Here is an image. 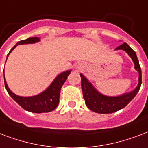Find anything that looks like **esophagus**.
<instances>
[{
  "label": "esophagus",
  "mask_w": 148,
  "mask_h": 148,
  "mask_svg": "<svg viewBox=\"0 0 148 148\" xmlns=\"http://www.w3.org/2000/svg\"><path fill=\"white\" fill-rule=\"evenodd\" d=\"M83 66H84V65H82V64H81V65H78L76 68H77V69H82Z\"/></svg>",
  "instance_id": "1"
}]
</instances>
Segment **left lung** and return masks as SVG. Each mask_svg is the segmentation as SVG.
Here are the masks:
<instances>
[{"instance_id": "left-lung-1", "label": "left lung", "mask_w": 148, "mask_h": 148, "mask_svg": "<svg viewBox=\"0 0 148 148\" xmlns=\"http://www.w3.org/2000/svg\"><path fill=\"white\" fill-rule=\"evenodd\" d=\"M116 49L124 50L131 57L134 62V68L139 73V82L137 88L129 93H126L120 97H106L102 95L97 90H96L92 84L90 82H88V80L82 74H80L81 86H82V94L86 104L88 108L96 113H112L125 107L134 98L141 86V69L140 67L139 61L137 59L135 51L126 42L118 46Z\"/></svg>"}]
</instances>
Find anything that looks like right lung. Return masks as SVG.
Returning <instances> with one entry per match:
<instances>
[{
    "mask_svg": "<svg viewBox=\"0 0 148 148\" xmlns=\"http://www.w3.org/2000/svg\"><path fill=\"white\" fill-rule=\"evenodd\" d=\"M39 40V38L32 37L28 38L26 40H22V41L18 42L11 49V51H9L8 56L9 54L11 53V51L18 45L32 44V43L38 42ZM8 56H7V58H8ZM70 72L71 71H66V72L59 74L45 91L42 92L41 94L35 96V97H19V96H17L14 93H13L8 87L5 78H4V85H5V88H6L8 94L24 110L32 112V113H48V112H51V111L54 110L58 106L61 88L62 85L64 84V82H66V80L67 79L68 75L70 74Z\"/></svg>",
    "mask_w": 148,
    "mask_h": 148,
    "instance_id": "obj_1",
    "label": "right lung"
}]
</instances>
